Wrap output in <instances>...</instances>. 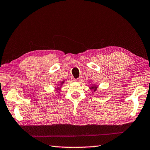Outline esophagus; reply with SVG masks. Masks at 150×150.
<instances>
[{
    "instance_id": "obj_1",
    "label": "esophagus",
    "mask_w": 150,
    "mask_h": 150,
    "mask_svg": "<svg viewBox=\"0 0 150 150\" xmlns=\"http://www.w3.org/2000/svg\"><path fill=\"white\" fill-rule=\"evenodd\" d=\"M81 81H82V78H81V77H80V78H77V79H75V82H77V83H81Z\"/></svg>"
}]
</instances>
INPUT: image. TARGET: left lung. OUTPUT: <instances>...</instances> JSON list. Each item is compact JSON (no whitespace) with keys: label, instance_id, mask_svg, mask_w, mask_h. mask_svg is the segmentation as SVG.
Returning a JSON list of instances; mask_svg holds the SVG:
<instances>
[{"label":"left lung","instance_id":"left-lung-1","mask_svg":"<svg viewBox=\"0 0 150 150\" xmlns=\"http://www.w3.org/2000/svg\"><path fill=\"white\" fill-rule=\"evenodd\" d=\"M90 88H91V90H94V91H96V89H97V86H92V87H91Z\"/></svg>","mask_w":150,"mask_h":150}]
</instances>
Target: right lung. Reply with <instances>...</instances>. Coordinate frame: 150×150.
<instances>
[{"label":"right lung","instance_id":"add662e5","mask_svg":"<svg viewBox=\"0 0 150 150\" xmlns=\"http://www.w3.org/2000/svg\"><path fill=\"white\" fill-rule=\"evenodd\" d=\"M64 83V81H63V82H62V83Z\"/></svg>","mask_w":150,"mask_h":150}]
</instances>
